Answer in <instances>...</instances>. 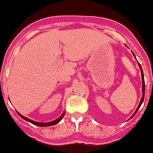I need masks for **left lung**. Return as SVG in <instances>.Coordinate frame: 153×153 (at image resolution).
<instances>
[{"label":"left lung","mask_w":153,"mask_h":153,"mask_svg":"<svg viewBox=\"0 0 153 153\" xmlns=\"http://www.w3.org/2000/svg\"><path fill=\"white\" fill-rule=\"evenodd\" d=\"M133 55H134V54H133ZM134 56H135V55H134ZM138 65H139V67H140V70H141V74H142V81H143V97H142L141 100H140V104H139V106H138L137 109H136V112L134 113V114L132 115V117H133V116H134V115L136 114V113H137L138 109H140V107L141 106L142 103H143V100H144V97H145V80H144V76H143V70H142L141 66H140V64L139 63H138ZM132 117H131V118H132Z\"/></svg>","instance_id":"obj_1"}]
</instances>
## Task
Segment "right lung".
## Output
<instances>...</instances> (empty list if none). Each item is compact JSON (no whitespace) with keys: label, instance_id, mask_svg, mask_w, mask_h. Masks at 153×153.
Masks as SVG:
<instances>
[{"label":"right lung","instance_id":"obj_1","mask_svg":"<svg viewBox=\"0 0 153 153\" xmlns=\"http://www.w3.org/2000/svg\"><path fill=\"white\" fill-rule=\"evenodd\" d=\"M18 113V115H19V116H20V117H21V118H23V119H24V120H27V121H28V122L31 123L33 124V125L38 126H43V127H44V126H50L56 125V123H58L60 122V120H62V118H63V116H64V114H65V113H63V114H62L61 116H60V117H59V118L56 119V120H53V121H52V122H49V123H37V122H35V121H33V120H30V119L27 118V117H24V116H22V115L20 114V113Z\"/></svg>","mask_w":153,"mask_h":153}]
</instances>
